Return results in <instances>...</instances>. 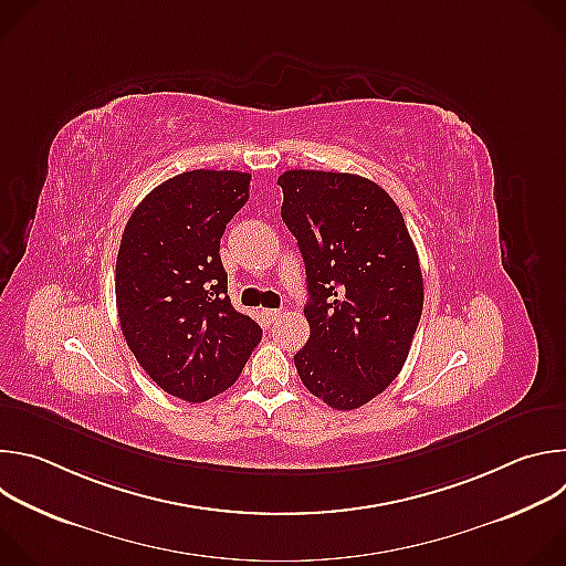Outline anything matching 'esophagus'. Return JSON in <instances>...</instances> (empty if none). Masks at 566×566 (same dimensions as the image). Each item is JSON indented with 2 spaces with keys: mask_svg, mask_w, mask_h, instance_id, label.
Here are the masks:
<instances>
[{
  "mask_svg": "<svg viewBox=\"0 0 566 566\" xmlns=\"http://www.w3.org/2000/svg\"><path fill=\"white\" fill-rule=\"evenodd\" d=\"M262 313H264V317H266L269 322H273V319H277V317L282 315L280 308H266V311H262Z\"/></svg>",
  "mask_w": 566,
  "mask_h": 566,
  "instance_id": "1",
  "label": "esophagus"
}]
</instances>
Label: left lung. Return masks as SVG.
I'll use <instances>...</instances> for the list:
<instances>
[{"instance_id": "1", "label": "left lung", "mask_w": 566, "mask_h": 566, "mask_svg": "<svg viewBox=\"0 0 566 566\" xmlns=\"http://www.w3.org/2000/svg\"><path fill=\"white\" fill-rule=\"evenodd\" d=\"M282 219L306 269L311 336L293 360L336 410L378 396L406 365L423 311L415 241L394 199L347 172L289 170Z\"/></svg>"}]
</instances>
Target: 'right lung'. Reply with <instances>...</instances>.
<instances>
[{
  "label": "right lung",
  "mask_w": 566,
  "mask_h": 566,
  "mask_svg": "<svg viewBox=\"0 0 566 566\" xmlns=\"http://www.w3.org/2000/svg\"><path fill=\"white\" fill-rule=\"evenodd\" d=\"M251 175L192 170L156 186L132 212L116 260L127 347L168 394L203 402L226 391L262 340L234 311L219 258L226 223L249 201Z\"/></svg>",
  "instance_id": "right-lung-1"
}]
</instances>
